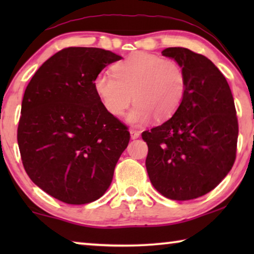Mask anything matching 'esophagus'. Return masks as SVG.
Wrapping results in <instances>:
<instances>
[{"instance_id":"obj_1","label":"esophagus","mask_w":254,"mask_h":254,"mask_svg":"<svg viewBox=\"0 0 254 254\" xmlns=\"http://www.w3.org/2000/svg\"><path fill=\"white\" fill-rule=\"evenodd\" d=\"M129 133H130V138H131V140H135V138L140 137V131L131 129V130L129 131Z\"/></svg>"}]
</instances>
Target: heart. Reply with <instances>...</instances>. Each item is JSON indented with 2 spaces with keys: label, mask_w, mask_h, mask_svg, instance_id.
I'll return each mask as SVG.
<instances>
[{
  "label": "heart",
  "mask_w": 254,
  "mask_h": 254,
  "mask_svg": "<svg viewBox=\"0 0 254 254\" xmlns=\"http://www.w3.org/2000/svg\"><path fill=\"white\" fill-rule=\"evenodd\" d=\"M113 74L97 76L93 88L110 114L119 117L131 102L127 114L130 125L141 126L154 117L156 121L171 118L186 93V75L175 61L148 53H135L113 67Z\"/></svg>",
  "instance_id": "obj_1"
}]
</instances>
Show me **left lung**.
<instances>
[{
  "label": "left lung",
  "instance_id": "1",
  "mask_svg": "<svg viewBox=\"0 0 254 254\" xmlns=\"http://www.w3.org/2000/svg\"><path fill=\"white\" fill-rule=\"evenodd\" d=\"M186 75V93L171 119L145 130V166L163 196L186 201L202 196L234 165L238 121L227 79L209 59L183 47L162 52Z\"/></svg>",
  "mask_w": 254,
  "mask_h": 254
}]
</instances>
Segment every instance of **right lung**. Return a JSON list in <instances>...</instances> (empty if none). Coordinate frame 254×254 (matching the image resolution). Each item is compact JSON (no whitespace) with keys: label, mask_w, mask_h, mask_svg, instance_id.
<instances>
[{"label":"right lung","mask_w":254,"mask_h":254,"mask_svg":"<svg viewBox=\"0 0 254 254\" xmlns=\"http://www.w3.org/2000/svg\"><path fill=\"white\" fill-rule=\"evenodd\" d=\"M120 55L96 47L64 48L36 71L22 102L17 141L30 179L69 204L98 200L129 142V131L93 88Z\"/></svg>","instance_id":"right-lung-1"}]
</instances>
